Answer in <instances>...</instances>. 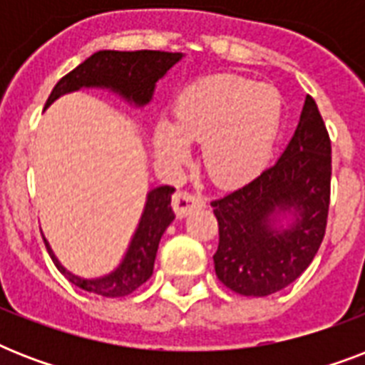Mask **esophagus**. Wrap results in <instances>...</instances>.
<instances>
[{"label":"esophagus","mask_w":365,"mask_h":365,"mask_svg":"<svg viewBox=\"0 0 365 365\" xmlns=\"http://www.w3.org/2000/svg\"><path fill=\"white\" fill-rule=\"evenodd\" d=\"M205 199L202 195L191 193V191H176L172 197V208L176 212L178 217H185L195 208H202Z\"/></svg>","instance_id":"34e87169"}]
</instances>
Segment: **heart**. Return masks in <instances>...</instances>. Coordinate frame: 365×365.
Instances as JSON below:
<instances>
[{
    "label": "heart",
    "instance_id": "obj_1",
    "mask_svg": "<svg viewBox=\"0 0 365 365\" xmlns=\"http://www.w3.org/2000/svg\"><path fill=\"white\" fill-rule=\"evenodd\" d=\"M174 123H159L155 153L170 168L185 165L189 143H202L208 176L223 187L259 174L271 157L282 121V100L269 85L239 76H212L189 85L172 108Z\"/></svg>",
    "mask_w": 365,
    "mask_h": 365
}]
</instances>
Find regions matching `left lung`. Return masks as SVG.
<instances>
[{
	"mask_svg": "<svg viewBox=\"0 0 365 365\" xmlns=\"http://www.w3.org/2000/svg\"><path fill=\"white\" fill-rule=\"evenodd\" d=\"M331 191V140L307 96L280 159L242 187L212 200L220 244L217 278L240 295L265 297L292 284L314 259L326 235ZM294 210L296 223L277 232L270 216Z\"/></svg>",
	"mask_w": 365,
	"mask_h": 365,
	"instance_id": "8db88e82",
	"label": "left lung"
}]
</instances>
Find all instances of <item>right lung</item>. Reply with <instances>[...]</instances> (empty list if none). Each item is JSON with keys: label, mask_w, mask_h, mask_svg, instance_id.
<instances>
[{"label": "right lung", "mask_w": 365, "mask_h": 365, "mask_svg": "<svg viewBox=\"0 0 365 365\" xmlns=\"http://www.w3.org/2000/svg\"><path fill=\"white\" fill-rule=\"evenodd\" d=\"M180 58H182V53H163V51H128V53L126 51L125 53L98 51L54 85L45 108L53 104L62 94L81 87L113 88L125 98L136 102L138 106L148 104L157 79L165 76ZM172 193H174V187L170 185H160L149 191L145 210L130 242V248L126 252L119 269L111 272L110 277L85 280V278L71 274L56 261L48 244L45 242L51 259L54 261L60 272H64L71 284H76L85 292L98 294L102 297H125L132 294L153 274L155 255H157L160 237L174 220V212L170 206Z\"/></svg>", "instance_id": "right-lung-1"}]
</instances>
